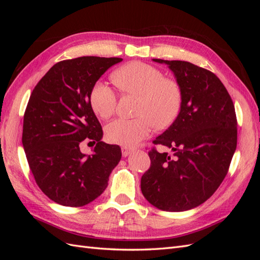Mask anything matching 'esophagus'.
Instances as JSON below:
<instances>
[{
	"label": "esophagus",
	"mask_w": 260,
	"mask_h": 260,
	"mask_svg": "<svg viewBox=\"0 0 260 260\" xmlns=\"http://www.w3.org/2000/svg\"><path fill=\"white\" fill-rule=\"evenodd\" d=\"M131 152H132V149L127 147V146H122L121 147V153H122V156H124V157L128 156Z\"/></svg>",
	"instance_id": "obj_1"
}]
</instances>
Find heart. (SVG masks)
I'll list each match as a JSON object with an SVG mask.
<instances>
[{
	"label": "heart",
	"mask_w": 260,
	"mask_h": 260,
	"mask_svg": "<svg viewBox=\"0 0 260 260\" xmlns=\"http://www.w3.org/2000/svg\"><path fill=\"white\" fill-rule=\"evenodd\" d=\"M113 79L121 91L141 98L138 118H118L106 125L109 142L133 146L147 138L154 129H165L175 121L182 104V89L160 69L142 61H132L115 72ZM94 113L111 117L117 107V95L103 82L93 86L90 95Z\"/></svg>",
	"instance_id": "obj_1"
}]
</instances>
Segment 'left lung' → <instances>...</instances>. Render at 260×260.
<instances>
[{"label":"left lung","instance_id":"1","mask_svg":"<svg viewBox=\"0 0 260 260\" xmlns=\"http://www.w3.org/2000/svg\"><path fill=\"white\" fill-rule=\"evenodd\" d=\"M153 60L169 66L183 98L174 123L153 141L175 153L151 148L141 191L158 209L184 211L207 201L225 178L238 143L237 115L214 73L184 60Z\"/></svg>","mask_w":260,"mask_h":260}]
</instances>
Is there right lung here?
Returning a JSON list of instances; mask_svg holds the SVG:
<instances>
[{
	"instance_id": "add662e5",
	"label": "right lung",
	"mask_w": 260,
	"mask_h": 260,
	"mask_svg": "<svg viewBox=\"0 0 260 260\" xmlns=\"http://www.w3.org/2000/svg\"><path fill=\"white\" fill-rule=\"evenodd\" d=\"M118 57L82 56L55 64L31 93L23 115L22 145L38 186L53 202L81 207L105 191L121 158L118 145L102 142L90 102L93 86ZM85 139L93 155L80 152Z\"/></svg>"
}]
</instances>
